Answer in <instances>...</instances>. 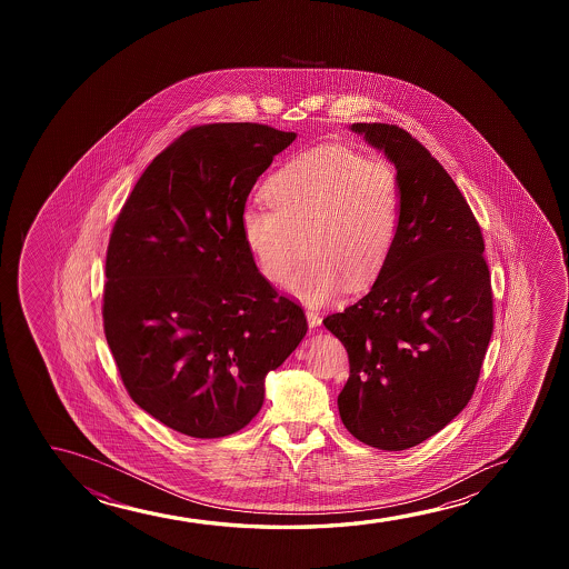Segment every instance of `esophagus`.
Segmentation results:
<instances>
[{
    "label": "esophagus",
    "mask_w": 569,
    "mask_h": 569,
    "mask_svg": "<svg viewBox=\"0 0 569 569\" xmlns=\"http://www.w3.org/2000/svg\"><path fill=\"white\" fill-rule=\"evenodd\" d=\"M307 320H309V327H311V328L320 327L319 312L307 311Z\"/></svg>",
    "instance_id": "1"
}]
</instances>
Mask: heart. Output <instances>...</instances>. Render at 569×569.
I'll list each match as a JSON object with an SVG mask.
<instances>
[{
  "label": "heart",
  "instance_id": "obj_1",
  "mask_svg": "<svg viewBox=\"0 0 569 569\" xmlns=\"http://www.w3.org/2000/svg\"><path fill=\"white\" fill-rule=\"evenodd\" d=\"M270 210L244 208L241 233L258 273L289 293L325 305L346 288H369L389 260L402 210L395 167L342 146L309 149L266 180Z\"/></svg>",
  "mask_w": 569,
  "mask_h": 569
}]
</instances>
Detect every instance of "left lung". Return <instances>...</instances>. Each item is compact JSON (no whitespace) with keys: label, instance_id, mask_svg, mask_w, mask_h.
I'll return each mask as SVG.
<instances>
[{"label":"left lung","instance_id":"obj_1","mask_svg":"<svg viewBox=\"0 0 569 569\" xmlns=\"http://www.w3.org/2000/svg\"><path fill=\"white\" fill-rule=\"evenodd\" d=\"M397 167V241L373 288L328 315L350 379L338 397L361 443L405 451L462 412L493 332L490 270L475 213L436 157L395 124H351Z\"/></svg>","mask_w":569,"mask_h":569}]
</instances>
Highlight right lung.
<instances>
[{"mask_svg":"<svg viewBox=\"0 0 569 569\" xmlns=\"http://www.w3.org/2000/svg\"><path fill=\"white\" fill-rule=\"evenodd\" d=\"M296 132L190 128L136 182L107 250L102 325L128 395L167 428L231 436L264 402L266 375L307 335L305 312L258 273L241 213Z\"/></svg>","mask_w":569,"mask_h":569,"instance_id":"1","label":"right lung"}]
</instances>
